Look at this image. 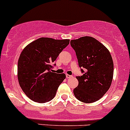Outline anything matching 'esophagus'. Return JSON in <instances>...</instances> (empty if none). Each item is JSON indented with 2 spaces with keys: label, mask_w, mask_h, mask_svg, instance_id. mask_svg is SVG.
I'll list each match as a JSON object with an SVG mask.
<instances>
[{
  "label": "esophagus",
  "mask_w": 130,
  "mask_h": 130,
  "mask_svg": "<svg viewBox=\"0 0 130 130\" xmlns=\"http://www.w3.org/2000/svg\"><path fill=\"white\" fill-rule=\"evenodd\" d=\"M66 76L67 78H70V77H73V76H72L71 75H69V74H67L66 75Z\"/></svg>",
  "instance_id": "34e87169"
}]
</instances>
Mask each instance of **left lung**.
I'll return each instance as SVG.
<instances>
[{
    "label": "left lung",
    "instance_id": "left-lung-1",
    "mask_svg": "<svg viewBox=\"0 0 130 130\" xmlns=\"http://www.w3.org/2000/svg\"><path fill=\"white\" fill-rule=\"evenodd\" d=\"M70 43L83 73L76 76L79 83L73 90L75 97L86 103L95 102L104 96L111 85L114 66L110 53L101 42L89 36L71 40Z\"/></svg>",
    "mask_w": 130,
    "mask_h": 130
}]
</instances>
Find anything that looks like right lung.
Masks as SVG:
<instances>
[{
  "label": "right lung",
  "mask_w": 130,
  "mask_h": 130,
  "mask_svg": "<svg viewBox=\"0 0 130 130\" xmlns=\"http://www.w3.org/2000/svg\"><path fill=\"white\" fill-rule=\"evenodd\" d=\"M69 44V39L41 37L23 49L19 58L17 77L21 89L30 100L43 103L54 98L66 75L53 73L51 69Z\"/></svg>",
  "instance_id": "right-lung-1"
}]
</instances>
